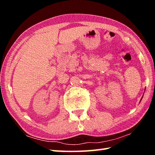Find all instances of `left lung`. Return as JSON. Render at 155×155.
Returning <instances> with one entry per match:
<instances>
[{"label":"left lung","mask_w":155,"mask_h":155,"mask_svg":"<svg viewBox=\"0 0 155 155\" xmlns=\"http://www.w3.org/2000/svg\"><path fill=\"white\" fill-rule=\"evenodd\" d=\"M141 99H142V98H141Z\"/></svg>","instance_id":"obj_1"}]
</instances>
